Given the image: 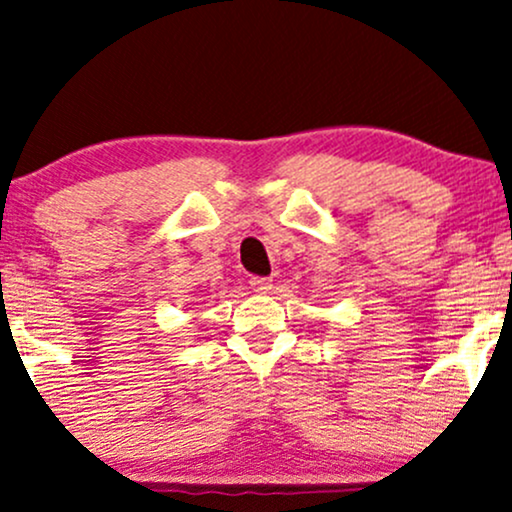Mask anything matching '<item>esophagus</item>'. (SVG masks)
<instances>
[{
    "mask_svg": "<svg viewBox=\"0 0 512 512\" xmlns=\"http://www.w3.org/2000/svg\"><path fill=\"white\" fill-rule=\"evenodd\" d=\"M248 283H250V288L255 290V293H269V290H271V278L269 276H250Z\"/></svg>",
    "mask_w": 512,
    "mask_h": 512,
    "instance_id": "34e87169",
    "label": "esophagus"
}]
</instances>
